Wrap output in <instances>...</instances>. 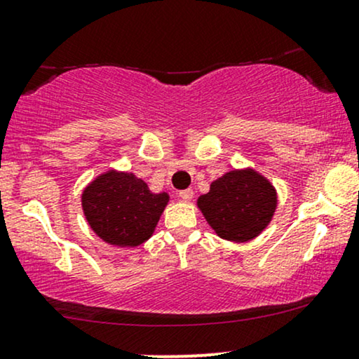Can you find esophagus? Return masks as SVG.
Listing matches in <instances>:
<instances>
[{
    "mask_svg": "<svg viewBox=\"0 0 359 359\" xmlns=\"http://www.w3.org/2000/svg\"><path fill=\"white\" fill-rule=\"evenodd\" d=\"M179 197L182 198V201L189 202L194 197V191H192V189H185V191H180L179 192Z\"/></svg>",
    "mask_w": 359,
    "mask_h": 359,
    "instance_id": "1",
    "label": "esophagus"
}]
</instances>
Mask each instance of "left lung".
Here are the masks:
<instances>
[{
  "instance_id": "left-lung-1",
  "label": "left lung",
  "mask_w": 359,
  "mask_h": 359,
  "mask_svg": "<svg viewBox=\"0 0 359 359\" xmlns=\"http://www.w3.org/2000/svg\"><path fill=\"white\" fill-rule=\"evenodd\" d=\"M197 207L221 239L249 243L273 221L278 192L256 168H234L210 182L209 192L197 198Z\"/></svg>"
}]
</instances>
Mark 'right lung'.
Segmentation results:
<instances>
[{
	"instance_id": "1",
	"label": "right lung",
	"mask_w": 359,
	"mask_h": 359,
	"mask_svg": "<svg viewBox=\"0 0 359 359\" xmlns=\"http://www.w3.org/2000/svg\"><path fill=\"white\" fill-rule=\"evenodd\" d=\"M168 201L165 191L152 192L132 172L109 168L85 185L81 210L103 243L137 248L152 237Z\"/></svg>"
}]
</instances>
